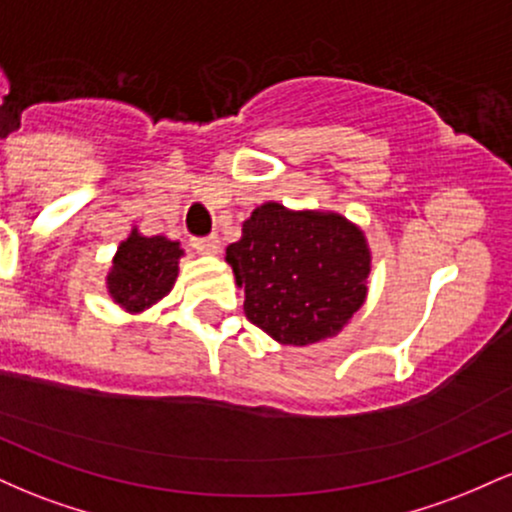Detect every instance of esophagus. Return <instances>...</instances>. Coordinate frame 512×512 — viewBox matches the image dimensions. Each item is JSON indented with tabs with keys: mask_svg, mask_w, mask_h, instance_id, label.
<instances>
[{
	"mask_svg": "<svg viewBox=\"0 0 512 512\" xmlns=\"http://www.w3.org/2000/svg\"><path fill=\"white\" fill-rule=\"evenodd\" d=\"M192 248L202 255H216L221 250L219 236H204V238H192Z\"/></svg>",
	"mask_w": 512,
	"mask_h": 512,
	"instance_id": "obj_1",
	"label": "esophagus"
}]
</instances>
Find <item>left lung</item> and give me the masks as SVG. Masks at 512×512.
<instances>
[{
  "label": "left lung",
  "mask_w": 512,
  "mask_h": 512,
  "mask_svg": "<svg viewBox=\"0 0 512 512\" xmlns=\"http://www.w3.org/2000/svg\"><path fill=\"white\" fill-rule=\"evenodd\" d=\"M226 260L245 289V315L281 344L337 334L366 298V238L337 214L262 204L243 223Z\"/></svg>",
  "instance_id": "obj_1"
}]
</instances>
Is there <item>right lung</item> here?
Returning <instances> with one entry per match:
<instances>
[{
  "instance_id": "1",
  "label": "right lung",
  "mask_w": 512,
  "mask_h": 512,
  "mask_svg": "<svg viewBox=\"0 0 512 512\" xmlns=\"http://www.w3.org/2000/svg\"><path fill=\"white\" fill-rule=\"evenodd\" d=\"M182 250L175 240L163 236L144 238L132 231L120 243L108 274V291L129 313L149 308L173 289Z\"/></svg>"
}]
</instances>
